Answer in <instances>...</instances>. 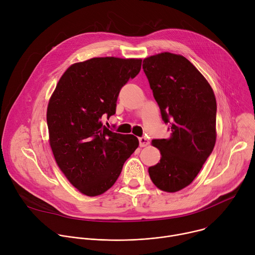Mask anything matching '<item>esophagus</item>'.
Instances as JSON below:
<instances>
[{
  "label": "esophagus",
  "instance_id": "1",
  "mask_svg": "<svg viewBox=\"0 0 255 255\" xmlns=\"http://www.w3.org/2000/svg\"><path fill=\"white\" fill-rule=\"evenodd\" d=\"M139 145L140 147H145V146H148L149 145V141L146 139V137H139Z\"/></svg>",
  "mask_w": 255,
  "mask_h": 255
}]
</instances>
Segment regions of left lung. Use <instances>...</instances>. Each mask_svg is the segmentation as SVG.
I'll list each match as a JSON object with an SVG mask.
<instances>
[{"instance_id":"left-lung-1","label":"left lung","mask_w":255,"mask_h":255,"mask_svg":"<svg viewBox=\"0 0 255 255\" xmlns=\"http://www.w3.org/2000/svg\"><path fill=\"white\" fill-rule=\"evenodd\" d=\"M142 67L171 131L168 139L152 140L161 158L148 172L159 190L174 193L192 183L214 149L216 98L207 80L183 55L162 52L145 58Z\"/></svg>"}]
</instances>
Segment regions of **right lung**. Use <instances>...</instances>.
Here are the masks:
<instances>
[{"label":"right lung","instance_id":"obj_1","mask_svg":"<svg viewBox=\"0 0 255 255\" xmlns=\"http://www.w3.org/2000/svg\"><path fill=\"white\" fill-rule=\"evenodd\" d=\"M141 62L95 57L72 64L49 100L46 118L55 161L69 183L86 196L110 189L138 147L137 137L109 130L101 118L116 113L119 93L139 74Z\"/></svg>","mask_w":255,"mask_h":255}]
</instances>
